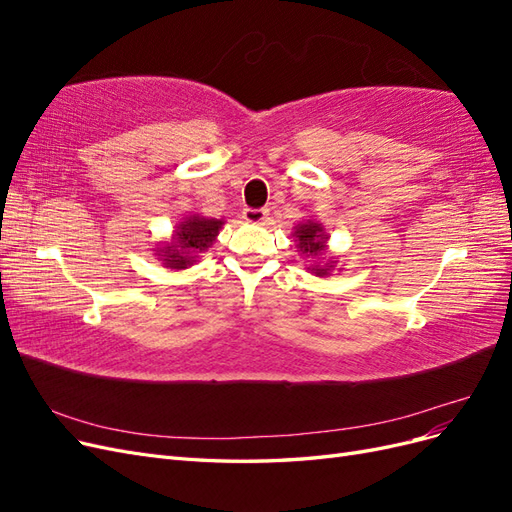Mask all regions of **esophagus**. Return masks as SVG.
Masks as SVG:
<instances>
[{
	"label": "esophagus",
	"mask_w": 512,
	"mask_h": 512,
	"mask_svg": "<svg viewBox=\"0 0 512 512\" xmlns=\"http://www.w3.org/2000/svg\"><path fill=\"white\" fill-rule=\"evenodd\" d=\"M267 218H269L267 209H245L243 211V220L247 224H262V222H267Z\"/></svg>",
	"instance_id": "34e87169"
}]
</instances>
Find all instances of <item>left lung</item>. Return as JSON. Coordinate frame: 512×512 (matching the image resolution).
Instances as JSON below:
<instances>
[{
	"label": "left lung",
	"mask_w": 512,
	"mask_h": 512,
	"mask_svg": "<svg viewBox=\"0 0 512 512\" xmlns=\"http://www.w3.org/2000/svg\"><path fill=\"white\" fill-rule=\"evenodd\" d=\"M292 237H294V241H297L299 254L307 256V258H322L324 250H327L329 235L324 232L322 224H318V222L307 220V222L297 224V226H294ZM335 262L337 260H333V258H329L327 262H314V265L307 267V271L318 275V277H324V275L331 273V269L335 267Z\"/></svg>",
	"instance_id": "left-lung-1"
}]
</instances>
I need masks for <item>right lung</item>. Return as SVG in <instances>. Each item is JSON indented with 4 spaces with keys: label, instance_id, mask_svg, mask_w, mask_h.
Segmentation results:
<instances>
[{
    "label": "right lung",
    "instance_id": "right-lung-1",
    "mask_svg": "<svg viewBox=\"0 0 512 512\" xmlns=\"http://www.w3.org/2000/svg\"><path fill=\"white\" fill-rule=\"evenodd\" d=\"M222 226L224 220L203 218L198 213L188 215V218L175 226L173 239L166 241L162 247H156V256L168 269H188L194 265L198 254H203L213 245Z\"/></svg>",
    "mask_w": 512,
    "mask_h": 512
}]
</instances>
